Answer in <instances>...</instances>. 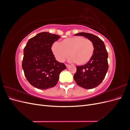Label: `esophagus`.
Returning a JSON list of instances; mask_svg holds the SVG:
<instances>
[{
	"label": "esophagus",
	"instance_id": "34e87169",
	"mask_svg": "<svg viewBox=\"0 0 130 130\" xmlns=\"http://www.w3.org/2000/svg\"><path fill=\"white\" fill-rule=\"evenodd\" d=\"M66 67L68 68H69V66H69V64H66Z\"/></svg>",
	"mask_w": 130,
	"mask_h": 130
}]
</instances>
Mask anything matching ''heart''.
<instances>
[{
  "label": "heart",
  "mask_w": 130,
  "mask_h": 130,
  "mask_svg": "<svg viewBox=\"0 0 130 130\" xmlns=\"http://www.w3.org/2000/svg\"><path fill=\"white\" fill-rule=\"evenodd\" d=\"M51 50L56 60L63 62L69 56L70 61L78 65H84L90 61L93 57L94 46L92 42L81 36H74L54 43Z\"/></svg>",
  "instance_id": "obj_1"
}]
</instances>
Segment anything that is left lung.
Returning a JSON list of instances; mask_svg holds the SVG:
<instances>
[{
	"instance_id": "obj_1",
	"label": "left lung",
	"mask_w": 130,
	"mask_h": 130,
	"mask_svg": "<svg viewBox=\"0 0 130 130\" xmlns=\"http://www.w3.org/2000/svg\"><path fill=\"white\" fill-rule=\"evenodd\" d=\"M75 35L84 36L91 41L94 51L92 58L87 64L76 66L77 70L74 78L80 87L92 89L101 83L107 72L108 53L104 42L95 35L86 32H80Z\"/></svg>"
}]
</instances>
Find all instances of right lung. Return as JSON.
<instances>
[{
	"mask_svg": "<svg viewBox=\"0 0 130 130\" xmlns=\"http://www.w3.org/2000/svg\"><path fill=\"white\" fill-rule=\"evenodd\" d=\"M61 38L48 32L38 34L27 42L24 49L22 68L29 83L40 89L54 87L60 74L66 69L64 63L56 60L51 48Z\"/></svg>",
	"mask_w": 130,
	"mask_h": 130,
	"instance_id": "right-lung-1",
	"label": "right lung"
}]
</instances>
